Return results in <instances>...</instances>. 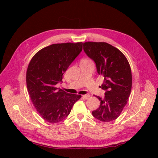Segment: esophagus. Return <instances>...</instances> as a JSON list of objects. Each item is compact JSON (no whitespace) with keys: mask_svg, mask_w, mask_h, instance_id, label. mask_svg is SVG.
Returning <instances> with one entry per match:
<instances>
[{"mask_svg":"<svg viewBox=\"0 0 158 158\" xmlns=\"http://www.w3.org/2000/svg\"><path fill=\"white\" fill-rule=\"evenodd\" d=\"M89 97V94H85V95H83L82 96V98L83 99H88Z\"/></svg>","mask_w":158,"mask_h":158,"instance_id":"esophagus-1","label":"esophagus"}]
</instances>
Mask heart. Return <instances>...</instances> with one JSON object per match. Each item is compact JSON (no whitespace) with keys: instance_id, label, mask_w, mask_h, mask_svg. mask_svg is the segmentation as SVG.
I'll return each instance as SVG.
<instances>
[{"instance_id":"1","label":"heart","mask_w":158,"mask_h":158,"mask_svg":"<svg viewBox=\"0 0 158 158\" xmlns=\"http://www.w3.org/2000/svg\"><path fill=\"white\" fill-rule=\"evenodd\" d=\"M84 60V61H89V60Z\"/></svg>"}]
</instances>
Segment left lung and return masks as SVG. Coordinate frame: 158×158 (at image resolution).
Returning <instances> with one entry per match:
<instances>
[{
	"label": "left lung",
	"instance_id": "left-lung-1",
	"mask_svg": "<svg viewBox=\"0 0 158 158\" xmlns=\"http://www.w3.org/2000/svg\"><path fill=\"white\" fill-rule=\"evenodd\" d=\"M83 50L104 77L101 88L105 96H96L100 105L92 115L102 122H112L119 116L130 94L132 77L129 62L122 52L107 43L85 42Z\"/></svg>",
	"mask_w": 158,
	"mask_h": 158
}]
</instances>
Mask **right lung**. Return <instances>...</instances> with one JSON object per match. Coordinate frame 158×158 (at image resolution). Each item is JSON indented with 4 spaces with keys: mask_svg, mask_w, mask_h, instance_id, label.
Returning <instances> with one entry per match:
<instances>
[{
    "mask_svg": "<svg viewBox=\"0 0 158 158\" xmlns=\"http://www.w3.org/2000/svg\"><path fill=\"white\" fill-rule=\"evenodd\" d=\"M81 42L57 43L40 50L32 57L26 72L31 101L39 115L49 123H58L68 116L81 95L56 88L62 75L82 51Z\"/></svg>",
    "mask_w": 158,
    "mask_h": 158,
    "instance_id": "1",
    "label": "right lung"
}]
</instances>
